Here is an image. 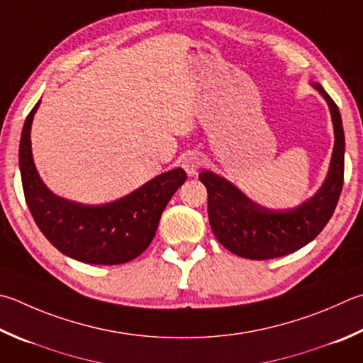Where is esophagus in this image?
Here are the masks:
<instances>
[{
	"instance_id": "1",
	"label": "esophagus",
	"mask_w": 363,
	"mask_h": 363,
	"mask_svg": "<svg viewBox=\"0 0 363 363\" xmlns=\"http://www.w3.org/2000/svg\"><path fill=\"white\" fill-rule=\"evenodd\" d=\"M203 162L204 160H203L201 154H199V152H189V154H186V155L182 157L181 164H182V168L186 169V173L189 176H194V174H196V171L201 168Z\"/></svg>"
}]
</instances>
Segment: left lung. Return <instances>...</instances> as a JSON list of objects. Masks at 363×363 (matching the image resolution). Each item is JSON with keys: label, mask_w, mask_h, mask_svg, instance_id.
Returning <instances> with one entry per match:
<instances>
[{"label": "left lung", "mask_w": 363, "mask_h": 363, "mask_svg": "<svg viewBox=\"0 0 363 363\" xmlns=\"http://www.w3.org/2000/svg\"><path fill=\"white\" fill-rule=\"evenodd\" d=\"M330 109L335 144L327 177L311 199L291 209H269L249 199L223 176L199 174L208 190V217L220 245L250 260H268L306 246L330 220L345 176V131L340 109L322 85L313 82Z\"/></svg>", "instance_id": "left-lung-1"}]
</instances>
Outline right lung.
I'll return each instance as SVG.
<instances>
[{
	"instance_id": "right-lung-1",
	"label": "right lung",
	"mask_w": 363,
	"mask_h": 363,
	"mask_svg": "<svg viewBox=\"0 0 363 363\" xmlns=\"http://www.w3.org/2000/svg\"><path fill=\"white\" fill-rule=\"evenodd\" d=\"M39 103L26 117L18 147L25 200L36 225L50 245L74 260L121 265L136 259L152 242L164 206L187 179L186 171H167L122 199L103 204L58 196L43 182L33 162L31 123Z\"/></svg>"
}]
</instances>
